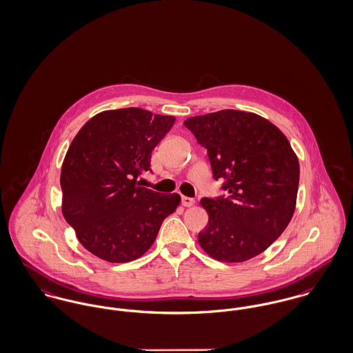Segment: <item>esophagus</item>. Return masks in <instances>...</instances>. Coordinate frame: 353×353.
I'll return each instance as SVG.
<instances>
[{"mask_svg":"<svg viewBox=\"0 0 353 353\" xmlns=\"http://www.w3.org/2000/svg\"><path fill=\"white\" fill-rule=\"evenodd\" d=\"M181 203H183V205H184V207H190V205H193L194 200H193L192 197H187V196H183V197H181Z\"/></svg>","mask_w":353,"mask_h":353,"instance_id":"1","label":"esophagus"}]
</instances>
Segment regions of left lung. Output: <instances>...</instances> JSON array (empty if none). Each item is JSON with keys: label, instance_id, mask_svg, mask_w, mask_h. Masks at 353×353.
I'll use <instances>...</instances> for the list:
<instances>
[{"label": "left lung", "instance_id": "obj_1", "mask_svg": "<svg viewBox=\"0 0 353 353\" xmlns=\"http://www.w3.org/2000/svg\"><path fill=\"white\" fill-rule=\"evenodd\" d=\"M184 126L207 149L214 179L227 194L204 197L208 224L201 248L221 262H244L279 238L290 223L299 192V159L270 121L221 110L188 118Z\"/></svg>", "mask_w": 353, "mask_h": 353}]
</instances>
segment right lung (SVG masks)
<instances>
[{
  "instance_id": "right-lung-1",
  "label": "right lung",
  "mask_w": 353,
  "mask_h": 353,
  "mask_svg": "<svg viewBox=\"0 0 353 353\" xmlns=\"http://www.w3.org/2000/svg\"><path fill=\"white\" fill-rule=\"evenodd\" d=\"M174 117L139 108L108 110L92 117L74 138L61 166L63 216L90 252L111 263L145 254L165 217L176 211L177 193L141 187L152 172L153 149Z\"/></svg>"
}]
</instances>
